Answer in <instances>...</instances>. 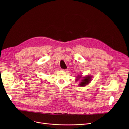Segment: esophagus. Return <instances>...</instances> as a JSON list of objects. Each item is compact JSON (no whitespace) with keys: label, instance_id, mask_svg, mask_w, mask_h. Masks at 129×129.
Returning a JSON list of instances; mask_svg holds the SVG:
<instances>
[{"label":"esophagus","instance_id":"obj_1","mask_svg":"<svg viewBox=\"0 0 129 129\" xmlns=\"http://www.w3.org/2000/svg\"><path fill=\"white\" fill-rule=\"evenodd\" d=\"M62 71H64V72H67V69H62Z\"/></svg>","mask_w":129,"mask_h":129}]
</instances>
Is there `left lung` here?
I'll return each instance as SVG.
<instances>
[{"label":"left lung","instance_id":"obj_1","mask_svg":"<svg viewBox=\"0 0 129 129\" xmlns=\"http://www.w3.org/2000/svg\"><path fill=\"white\" fill-rule=\"evenodd\" d=\"M92 77L89 76V75H87L85 77H82V75H78L77 77H76V82H77L78 80L80 79L81 82L79 84V86L80 87H84L88 84H89V83L90 82V81L91 80V78Z\"/></svg>","mask_w":129,"mask_h":129}]
</instances>
